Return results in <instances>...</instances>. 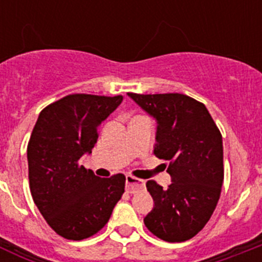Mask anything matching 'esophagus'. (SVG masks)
<instances>
[{"label":"esophagus","instance_id":"1","mask_svg":"<svg viewBox=\"0 0 262 262\" xmlns=\"http://www.w3.org/2000/svg\"><path fill=\"white\" fill-rule=\"evenodd\" d=\"M145 187V182L143 180L133 177V176H127L126 177V191L127 193L135 194L138 191L143 190Z\"/></svg>","mask_w":262,"mask_h":262}]
</instances>
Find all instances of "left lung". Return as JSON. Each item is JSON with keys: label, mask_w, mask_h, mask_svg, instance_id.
I'll use <instances>...</instances> for the list:
<instances>
[{"label": "left lung", "mask_w": 262, "mask_h": 262, "mask_svg": "<svg viewBox=\"0 0 262 262\" xmlns=\"http://www.w3.org/2000/svg\"><path fill=\"white\" fill-rule=\"evenodd\" d=\"M127 94L156 120L154 152L166 160V172L172 178L168 189L147 182L155 205L144 217L145 227L165 242H186L206 226L221 196L224 177L221 131L206 106L191 97Z\"/></svg>", "instance_id": "left-lung-1"}]
</instances>
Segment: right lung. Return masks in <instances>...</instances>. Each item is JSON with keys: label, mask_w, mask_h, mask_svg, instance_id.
<instances>
[{"label": "right lung", "mask_w": 262, "mask_h": 262, "mask_svg": "<svg viewBox=\"0 0 262 262\" xmlns=\"http://www.w3.org/2000/svg\"><path fill=\"white\" fill-rule=\"evenodd\" d=\"M122 101V96L71 94L43 108L32 129L27 145L32 200L51 228L68 240L103 228L124 193L123 174L97 177L80 163Z\"/></svg>", "instance_id": "right-lung-1"}]
</instances>
